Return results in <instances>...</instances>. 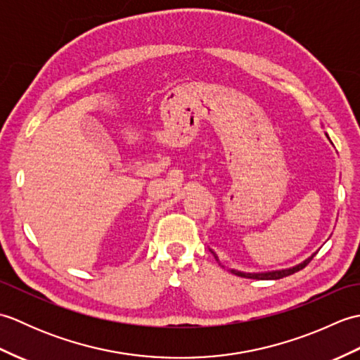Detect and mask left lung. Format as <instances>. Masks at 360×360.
Wrapping results in <instances>:
<instances>
[{"label": "left lung", "mask_w": 360, "mask_h": 360, "mask_svg": "<svg viewBox=\"0 0 360 360\" xmlns=\"http://www.w3.org/2000/svg\"><path fill=\"white\" fill-rule=\"evenodd\" d=\"M213 254V252H212ZM213 257L217 258V262H218V257L213 254ZM314 258V255H312L311 258H308V259H304L303 263H300V264H297L295 267H290V269H283V271H274V272H264V274H244V272H240V271H231L232 274H235V275H238V277H243V278H254V280H278V278H283V277H288V275H292V274H295V272H298V271H302L303 267H307L308 266V263L311 262V259Z\"/></svg>", "instance_id": "8db88e82"}]
</instances>
